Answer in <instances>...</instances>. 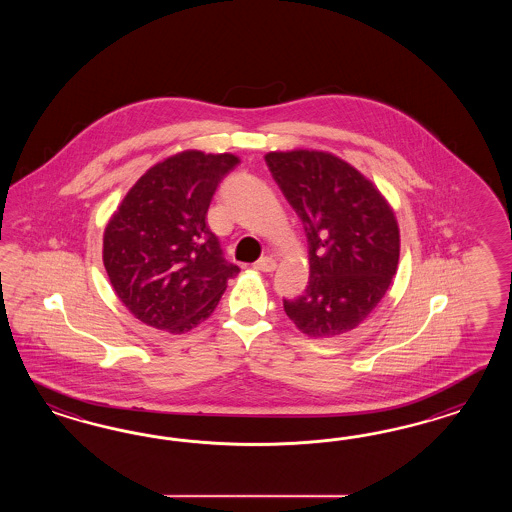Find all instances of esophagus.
Masks as SVG:
<instances>
[{"instance_id":"34e87169","label":"esophagus","mask_w":512,"mask_h":512,"mask_svg":"<svg viewBox=\"0 0 512 512\" xmlns=\"http://www.w3.org/2000/svg\"><path fill=\"white\" fill-rule=\"evenodd\" d=\"M255 270H261V272H274L276 270V261L272 257H263L259 259L257 263L253 264Z\"/></svg>"}]
</instances>
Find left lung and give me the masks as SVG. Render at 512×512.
<instances>
[{
  "mask_svg": "<svg viewBox=\"0 0 512 512\" xmlns=\"http://www.w3.org/2000/svg\"><path fill=\"white\" fill-rule=\"evenodd\" d=\"M264 161L308 236L310 281L287 317L310 338L357 328L387 293L400 259V229L387 199L336 155L270 152Z\"/></svg>",
  "mask_w": 512,
  "mask_h": 512,
  "instance_id": "8db88e82",
  "label": "left lung"
}]
</instances>
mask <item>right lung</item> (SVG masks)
Instances as JSON below:
<instances>
[{"label":"right lung","instance_id":"obj_1","mask_svg":"<svg viewBox=\"0 0 512 512\" xmlns=\"http://www.w3.org/2000/svg\"><path fill=\"white\" fill-rule=\"evenodd\" d=\"M240 159L186 150L144 172L110 217L103 263L114 293L144 325L184 334L216 310L240 268L225 261L206 214Z\"/></svg>","mask_w":512,"mask_h":512}]
</instances>
